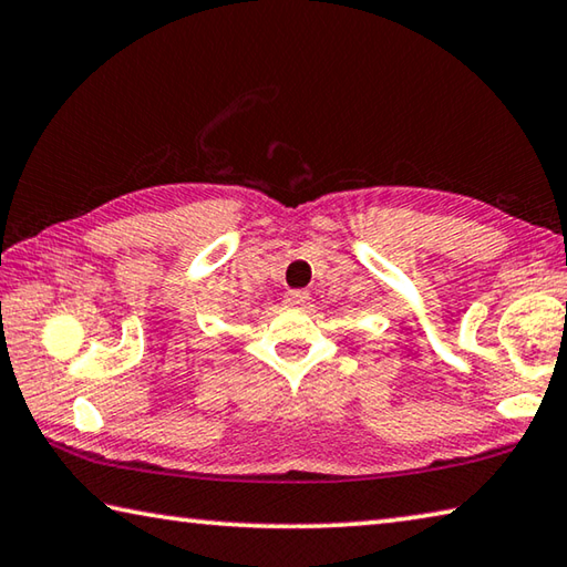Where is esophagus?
Segmentation results:
<instances>
[{
  "instance_id": "1",
  "label": "esophagus",
  "mask_w": 567,
  "mask_h": 567,
  "mask_svg": "<svg viewBox=\"0 0 567 567\" xmlns=\"http://www.w3.org/2000/svg\"><path fill=\"white\" fill-rule=\"evenodd\" d=\"M307 300H310V295L302 292V290H292V292L285 295V305H290V307H302Z\"/></svg>"
}]
</instances>
